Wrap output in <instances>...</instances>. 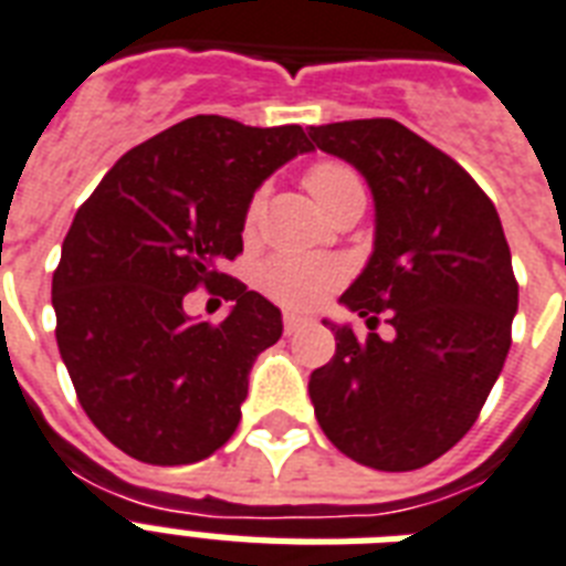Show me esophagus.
Segmentation results:
<instances>
[{"label":"esophagus","instance_id":"34e87169","mask_svg":"<svg viewBox=\"0 0 566 566\" xmlns=\"http://www.w3.org/2000/svg\"><path fill=\"white\" fill-rule=\"evenodd\" d=\"M311 323L307 316H298V314H284V334H296V331H302L305 325Z\"/></svg>","mask_w":566,"mask_h":566}]
</instances>
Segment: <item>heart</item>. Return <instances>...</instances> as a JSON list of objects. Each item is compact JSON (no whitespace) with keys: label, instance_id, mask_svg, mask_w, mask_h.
<instances>
[{"label":"heart","instance_id":"obj_1","mask_svg":"<svg viewBox=\"0 0 566 566\" xmlns=\"http://www.w3.org/2000/svg\"><path fill=\"white\" fill-rule=\"evenodd\" d=\"M307 191L314 195V200L319 206H328L334 197H339L343 191H352V188H363L360 177H357L348 165L339 163H319L314 165L305 177ZM261 203L250 206V214L247 220L255 223L259 218ZM339 273L334 264L319 259H305V255H275L270 259L264 268H261V287L270 298L282 302L287 307H314L319 305L337 284Z\"/></svg>","mask_w":566,"mask_h":566}]
</instances>
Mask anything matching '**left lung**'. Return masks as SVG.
<instances>
[{"instance_id": "left-lung-1", "label": "left lung", "mask_w": 566, "mask_h": 566, "mask_svg": "<svg viewBox=\"0 0 566 566\" xmlns=\"http://www.w3.org/2000/svg\"><path fill=\"white\" fill-rule=\"evenodd\" d=\"M375 200V247L339 302L369 328L331 325L337 352L307 392L331 444L375 471H416L480 416L512 346L517 282L503 223L471 174L392 118L311 127Z\"/></svg>"}]
</instances>
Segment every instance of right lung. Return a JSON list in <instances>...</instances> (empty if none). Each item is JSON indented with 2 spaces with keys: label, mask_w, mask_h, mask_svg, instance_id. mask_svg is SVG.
Returning a JSON list of instances; mask_svg holds the SVG:
<instances>
[{
  "label": "right lung",
  "mask_w": 566,
  "mask_h": 566,
  "mask_svg": "<svg viewBox=\"0 0 566 566\" xmlns=\"http://www.w3.org/2000/svg\"><path fill=\"white\" fill-rule=\"evenodd\" d=\"M314 150L298 124L195 116L118 159L77 209L52 279L57 348L90 421L127 457L188 465L232 439L282 311L223 273L261 182ZM200 283L233 302L191 321Z\"/></svg>",
  "instance_id": "add662e5"
}]
</instances>
